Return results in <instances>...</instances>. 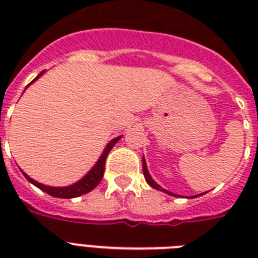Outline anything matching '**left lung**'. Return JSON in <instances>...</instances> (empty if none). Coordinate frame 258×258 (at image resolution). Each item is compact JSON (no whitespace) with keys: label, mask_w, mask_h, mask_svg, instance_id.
I'll list each match as a JSON object with an SVG mask.
<instances>
[{"label":"left lung","mask_w":258,"mask_h":258,"mask_svg":"<svg viewBox=\"0 0 258 258\" xmlns=\"http://www.w3.org/2000/svg\"><path fill=\"white\" fill-rule=\"evenodd\" d=\"M142 162H143V174H145V178H146V180H147V183H149L150 186H151V187L157 188V190H161V191L166 192V194H169V196L178 197V196H176V194H174V192H171V191H169V190H166V188L161 187V186H159V184H158L157 182H155V180L153 179V178H151V175H150L149 170H147V165H146L145 157H143V159H142ZM201 196H202V194H201ZM197 197H200V194H198V196H194V197H192V198H197Z\"/></svg>","instance_id":"obj_1"}]
</instances>
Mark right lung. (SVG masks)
<instances>
[{
  "label": "right lung",
  "instance_id": "1",
  "mask_svg": "<svg viewBox=\"0 0 258 258\" xmlns=\"http://www.w3.org/2000/svg\"><path fill=\"white\" fill-rule=\"evenodd\" d=\"M42 74H44V71H42L41 74H38L37 78L33 79V82H30L29 84H28V87H29L32 83L36 82L40 76H42ZM28 87H26V88H28ZM120 138L121 137H116L115 139H112V141L109 142L108 145L105 146L104 151H103V154L100 155V158L97 159V162L95 163V166H93L92 169L89 170L86 175L83 176L82 179L78 180L76 183L70 184V186H62V187L46 186V184H42L40 183V182H37V180L32 179V178H30L28 174H25L24 171H22V174H24V176H25L26 179L29 180L30 183L34 184L36 187H38L40 190H42V191H45L46 194H49V196L56 197V198H67V200H70V198H76V197H80L83 196V194L89 192L91 190H93V188L96 187L97 184L100 183L101 178H103V175H104V166H105L107 155H108V153L111 151V149H112L113 146L116 145L117 142H119Z\"/></svg>",
  "mask_w": 258,
  "mask_h": 258
}]
</instances>
